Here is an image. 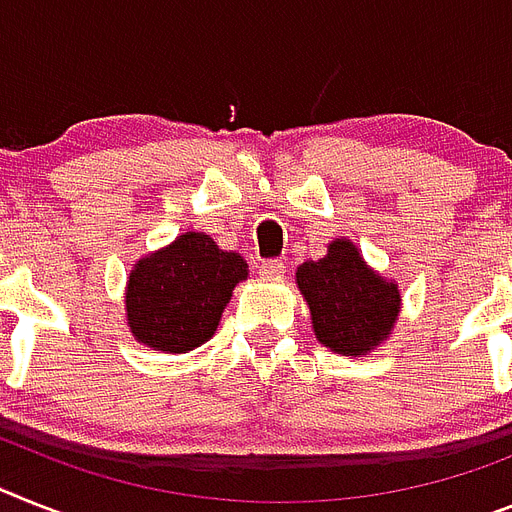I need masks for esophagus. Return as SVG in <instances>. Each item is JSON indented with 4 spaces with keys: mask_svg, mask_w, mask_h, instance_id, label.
<instances>
[{
    "mask_svg": "<svg viewBox=\"0 0 512 512\" xmlns=\"http://www.w3.org/2000/svg\"><path fill=\"white\" fill-rule=\"evenodd\" d=\"M283 260H265L263 265H260V276L268 278V281H276V278L283 276Z\"/></svg>",
    "mask_w": 512,
    "mask_h": 512,
    "instance_id": "34e87169",
    "label": "esophagus"
}]
</instances>
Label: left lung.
<instances>
[{"label":"left lung","instance_id":"left-lung-1","mask_svg":"<svg viewBox=\"0 0 512 512\" xmlns=\"http://www.w3.org/2000/svg\"><path fill=\"white\" fill-rule=\"evenodd\" d=\"M296 289L307 302L317 341L341 356L375 351L401 315L398 283L369 268L346 236L330 242L325 257L296 268Z\"/></svg>","mask_w":512,"mask_h":512}]
</instances>
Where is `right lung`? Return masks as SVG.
<instances>
[{
  "label": "right lung",
  "mask_w": 512,
  "mask_h": 512,
  "mask_svg": "<svg viewBox=\"0 0 512 512\" xmlns=\"http://www.w3.org/2000/svg\"><path fill=\"white\" fill-rule=\"evenodd\" d=\"M249 265L203 231H184L140 257L127 278L124 317L137 343L161 354H187L213 338L236 283Z\"/></svg>",
  "instance_id": "right-lung-1"
}]
</instances>
